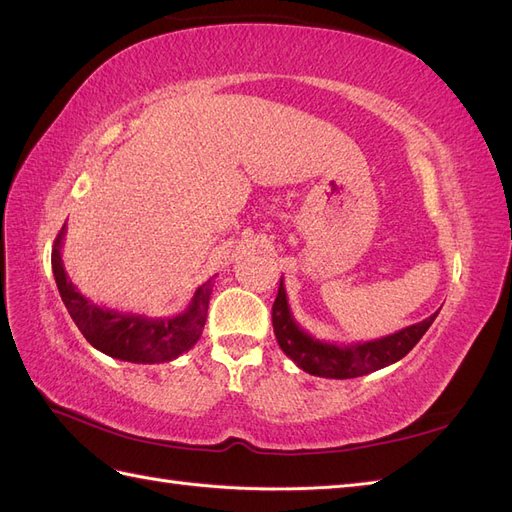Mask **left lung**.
Returning a JSON list of instances; mask_svg holds the SVG:
<instances>
[{
    "label": "left lung",
    "mask_w": 512,
    "mask_h": 512,
    "mask_svg": "<svg viewBox=\"0 0 512 512\" xmlns=\"http://www.w3.org/2000/svg\"><path fill=\"white\" fill-rule=\"evenodd\" d=\"M436 316L438 312L431 314L423 322L412 324V327L374 339V342H322V339H316L314 335L301 329L299 322L294 320L288 305L284 280H280V290H277L273 303V331L284 354L297 363V367L307 371V374L333 380H348L371 374V371H378L404 359L421 342V337L427 333Z\"/></svg>",
    "instance_id": "left-lung-1"
}]
</instances>
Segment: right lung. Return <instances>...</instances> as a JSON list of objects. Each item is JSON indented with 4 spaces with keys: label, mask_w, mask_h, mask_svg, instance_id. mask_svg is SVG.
Returning <instances> with one entry per match:
<instances>
[{
    "label": "right lung",
    "mask_w": 512,
    "mask_h": 512,
    "mask_svg": "<svg viewBox=\"0 0 512 512\" xmlns=\"http://www.w3.org/2000/svg\"><path fill=\"white\" fill-rule=\"evenodd\" d=\"M64 237L66 224L61 226L51 254L57 290L74 324L96 350L119 361L151 365L173 361L198 342L207 322L213 277L196 288L190 305L177 316L147 318L138 314H123L117 309L96 305L76 290L64 269V260H61Z\"/></svg>",
    "instance_id": "add662e5"
}]
</instances>
